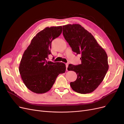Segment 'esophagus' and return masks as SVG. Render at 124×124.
<instances>
[{
	"mask_svg": "<svg viewBox=\"0 0 124 124\" xmlns=\"http://www.w3.org/2000/svg\"><path fill=\"white\" fill-rule=\"evenodd\" d=\"M66 70H67V68H68V63H66Z\"/></svg>",
	"mask_w": 124,
	"mask_h": 124,
	"instance_id": "obj_1",
	"label": "esophagus"
}]
</instances>
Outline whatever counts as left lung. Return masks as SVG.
Returning <instances> with one entry per match:
<instances>
[{
  "mask_svg": "<svg viewBox=\"0 0 124 124\" xmlns=\"http://www.w3.org/2000/svg\"><path fill=\"white\" fill-rule=\"evenodd\" d=\"M62 33L72 50L80 54L81 63L69 64L68 70L74 71L77 80L70 83L74 91L86 94L93 92L102 82L108 69V56L91 33L79 24L62 26Z\"/></svg>",
  "mask_w": 124,
  "mask_h": 124,
  "instance_id": "obj_1",
  "label": "left lung"
}]
</instances>
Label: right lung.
Listing matches in <instances>:
<instances>
[{
    "label": "right lung",
    "mask_w": 124,
    "mask_h": 124,
    "mask_svg": "<svg viewBox=\"0 0 124 124\" xmlns=\"http://www.w3.org/2000/svg\"><path fill=\"white\" fill-rule=\"evenodd\" d=\"M62 32V26L46 27L33 37L22 56L19 72L24 84L36 93L49 91L57 76L66 71L63 62L46 61L52 41Z\"/></svg>",
    "instance_id": "obj_1"
}]
</instances>
